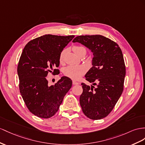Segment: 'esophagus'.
<instances>
[{"label": "esophagus", "instance_id": "34e87169", "mask_svg": "<svg viewBox=\"0 0 145 145\" xmlns=\"http://www.w3.org/2000/svg\"><path fill=\"white\" fill-rule=\"evenodd\" d=\"M72 83H73V85L80 84V83H78V82H76V81H73V82H72Z\"/></svg>", "mask_w": 145, "mask_h": 145}]
</instances>
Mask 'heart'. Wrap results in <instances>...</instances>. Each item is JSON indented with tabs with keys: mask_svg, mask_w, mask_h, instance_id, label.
I'll return each instance as SVG.
<instances>
[{
	"mask_svg": "<svg viewBox=\"0 0 145 145\" xmlns=\"http://www.w3.org/2000/svg\"><path fill=\"white\" fill-rule=\"evenodd\" d=\"M73 51L77 56L82 51H86V49L83 46H74L73 47ZM65 51H62L59 56V61L61 63L64 61ZM85 68L83 66H67L64 70V74L68 78L72 80H79L85 73Z\"/></svg>",
	"mask_w": 145,
	"mask_h": 145,
	"instance_id": "1",
	"label": "heart"
}]
</instances>
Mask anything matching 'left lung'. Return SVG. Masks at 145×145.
Wrapping results in <instances>:
<instances>
[{"label": "left lung", "mask_w": 145, "mask_h": 145, "mask_svg": "<svg viewBox=\"0 0 145 145\" xmlns=\"http://www.w3.org/2000/svg\"><path fill=\"white\" fill-rule=\"evenodd\" d=\"M72 42L83 44L93 53L92 67L85 75L92 85L81 83L80 103L88 118L101 120L112 111L124 89L125 66L122 51L116 42L101 35L77 36Z\"/></svg>", "instance_id": "obj_1"}]
</instances>
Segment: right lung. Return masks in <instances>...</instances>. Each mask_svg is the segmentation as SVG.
I'll list each match as a JSON object with an SVG mask.
<instances>
[{"label":"right lung","instance_id":"obj_1","mask_svg":"<svg viewBox=\"0 0 145 145\" xmlns=\"http://www.w3.org/2000/svg\"><path fill=\"white\" fill-rule=\"evenodd\" d=\"M74 35H44L30 41L23 49L18 65L20 91L29 110L41 118L56 113L72 81L62 76L48 86V73L57 75L59 56Z\"/></svg>","mask_w":145,"mask_h":145}]
</instances>
